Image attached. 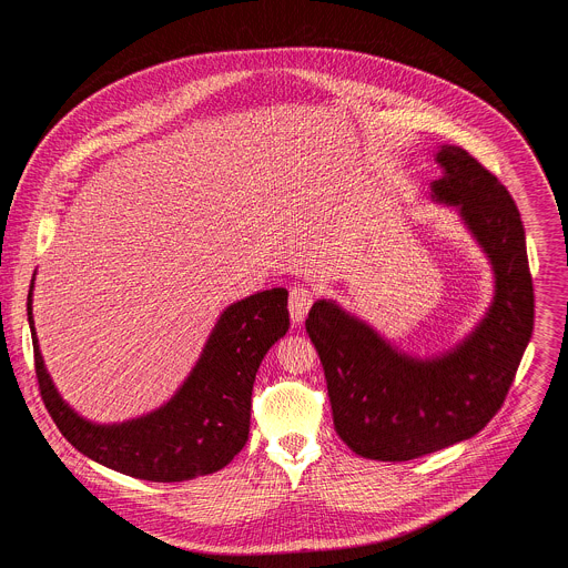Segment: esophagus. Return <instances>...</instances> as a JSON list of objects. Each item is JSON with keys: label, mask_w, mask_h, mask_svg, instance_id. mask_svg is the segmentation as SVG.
<instances>
[{"label": "esophagus", "mask_w": 568, "mask_h": 568, "mask_svg": "<svg viewBox=\"0 0 568 568\" xmlns=\"http://www.w3.org/2000/svg\"><path fill=\"white\" fill-rule=\"evenodd\" d=\"M314 301V292L303 285H294L290 290V316L294 323H303Z\"/></svg>", "instance_id": "esophagus-1"}]
</instances>
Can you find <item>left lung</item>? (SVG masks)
Masks as SVG:
<instances>
[{"instance_id":"left-lung-1","label":"left lung","mask_w":568,"mask_h":568,"mask_svg":"<svg viewBox=\"0 0 568 568\" xmlns=\"http://www.w3.org/2000/svg\"><path fill=\"white\" fill-rule=\"evenodd\" d=\"M432 200L454 206L488 256L495 296L454 348L416 357L331 298L305 331L326 373L339 438L373 460H412L476 436L508 395L532 335L535 296L526 233L506 186L458 145H440Z\"/></svg>"}]
</instances>
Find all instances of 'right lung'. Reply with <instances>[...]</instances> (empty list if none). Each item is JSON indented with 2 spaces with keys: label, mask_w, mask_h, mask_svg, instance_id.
<instances>
[{
  "label": "right lung",
  "mask_w": 568,
  "mask_h": 568,
  "mask_svg": "<svg viewBox=\"0 0 568 568\" xmlns=\"http://www.w3.org/2000/svg\"><path fill=\"white\" fill-rule=\"evenodd\" d=\"M27 312L40 395L60 434L88 458L154 483L213 474L245 447L258 366L290 328L283 287L231 303L191 375L166 404L141 418L97 425L69 407L44 366L33 326V283Z\"/></svg>",
  "instance_id": "obj_1"
}]
</instances>
